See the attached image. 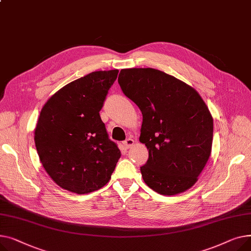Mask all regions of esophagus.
<instances>
[{
  "label": "esophagus",
  "instance_id": "1",
  "mask_svg": "<svg viewBox=\"0 0 251 251\" xmlns=\"http://www.w3.org/2000/svg\"><path fill=\"white\" fill-rule=\"evenodd\" d=\"M134 144H135V141L132 140V139H130V138H128V139H126L125 142H124V145H125V147L126 148H130V147H132L134 146Z\"/></svg>",
  "mask_w": 251,
  "mask_h": 251
}]
</instances>
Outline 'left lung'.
I'll use <instances>...</instances> for the list:
<instances>
[{
  "instance_id": "left-lung-1",
  "label": "left lung",
  "mask_w": 251,
  "mask_h": 251,
  "mask_svg": "<svg viewBox=\"0 0 251 251\" xmlns=\"http://www.w3.org/2000/svg\"><path fill=\"white\" fill-rule=\"evenodd\" d=\"M119 84L143 114L140 142L149 150L145 183L175 196L197 181L212 151L213 117L193 87L152 68L123 69Z\"/></svg>"
}]
</instances>
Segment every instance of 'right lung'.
I'll use <instances>...</instances> for the list:
<instances>
[{
  "label": "right lung",
  "mask_w": 251,
  "mask_h": 251,
  "mask_svg": "<svg viewBox=\"0 0 251 251\" xmlns=\"http://www.w3.org/2000/svg\"><path fill=\"white\" fill-rule=\"evenodd\" d=\"M119 70L97 71L73 81L43 105L34 131L43 168L64 189L89 194L110 179L121 151L99 111Z\"/></svg>",
  "instance_id": "1"
}]
</instances>
